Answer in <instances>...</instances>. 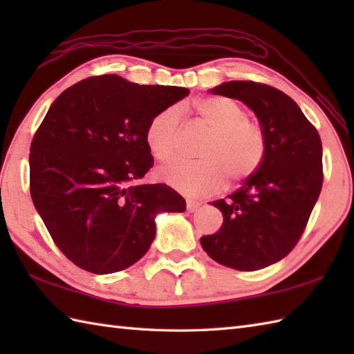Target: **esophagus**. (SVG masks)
I'll return each mask as SVG.
<instances>
[{"label":"esophagus","instance_id":"34e87169","mask_svg":"<svg viewBox=\"0 0 354 354\" xmlns=\"http://www.w3.org/2000/svg\"><path fill=\"white\" fill-rule=\"evenodd\" d=\"M199 205H201V202L193 201V199H187V212H189V213L196 212V209L199 208Z\"/></svg>","mask_w":354,"mask_h":354}]
</instances>
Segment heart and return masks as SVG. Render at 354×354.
I'll return each instance as SVG.
<instances>
[{"label":"heart","mask_w":354,"mask_h":354,"mask_svg":"<svg viewBox=\"0 0 354 354\" xmlns=\"http://www.w3.org/2000/svg\"><path fill=\"white\" fill-rule=\"evenodd\" d=\"M199 122L212 131L201 147L199 161H176L160 171L165 184L192 196L221 190L227 183L252 176L266 153L263 127L250 120L234 100L208 97L194 104ZM181 112L170 106L158 112L146 126L145 140L155 160L167 162L178 153Z\"/></svg>","instance_id":"1"}]
</instances>
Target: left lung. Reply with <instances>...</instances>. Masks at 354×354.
Listing matches in <instances>:
<instances>
[{
	"label": "left lung",
	"instance_id": "8db88e82",
	"mask_svg": "<svg viewBox=\"0 0 354 354\" xmlns=\"http://www.w3.org/2000/svg\"><path fill=\"white\" fill-rule=\"evenodd\" d=\"M212 94L243 102L266 135L260 167L237 192L212 204L221 230L201 237L204 251L223 266L263 269L284 259L301 239L322 187L319 133L288 94L251 80H231Z\"/></svg>",
	"mask_w": 354,
	"mask_h": 354
}]
</instances>
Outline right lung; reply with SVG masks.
<instances>
[{
	"label": "right lung",
	"instance_id": "right-lung-1",
	"mask_svg": "<svg viewBox=\"0 0 354 354\" xmlns=\"http://www.w3.org/2000/svg\"><path fill=\"white\" fill-rule=\"evenodd\" d=\"M115 74L77 82L53 102L30 146V194L53 242L93 274L132 266L155 239V216L183 213L165 184H138L153 165L145 132L189 95Z\"/></svg>",
	"mask_w": 354,
	"mask_h": 354
}]
</instances>
